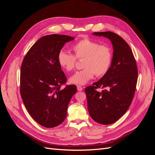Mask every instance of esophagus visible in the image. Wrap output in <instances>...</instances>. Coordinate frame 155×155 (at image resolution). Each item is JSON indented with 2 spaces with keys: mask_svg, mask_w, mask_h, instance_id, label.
<instances>
[{
  "mask_svg": "<svg viewBox=\"0 0 155 155\" xmlns=\"http://www.w3.org/2000/svg\"><path fill=\"white\" fill-rule=\"evenodd\" d=\"M77 88H78V91H81L83 90L82 87L79 86V85H78V86H77Z\"/></svg>",
  "mask_w": 155,
  "mask_h": 155,
  "instance_id": "1",
  "label": "esophagus"
}]
</instances>
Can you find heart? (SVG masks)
<instances>
[{
  "instance_id": "obj_1",
  "label": "heart",
  "mask_w": 155,
  "mask_h": 155,
  "mask_svg": "<svg viewBox=\"0 0 155 155\" xmlns=\"http://www.w3.org/2000/svg\"><path fill=\"white\" fill-rule=\"evenodd\" d=\"M72 50L74 55L61 50L58 56L59 65L67 72L75 68L77 59H83V69L76 72L69 81L76 85H83L92 79L94 75L102 76L109 70L112 62V50L107 45H100L90 39H83L75 44Z\"/></svg>"
}]
</instances>
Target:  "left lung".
<instances>
[{"instance_id": "left-lung-1", "label": "left lung", "mask_w": 155, "mask_h": 155, "mask_svg": "<svg viewBox=\"0 0 155 155\" xmlns=\"http://www.w3.org/2000/svg\"><path fill=\"white\" fill-rule=\"evenodd\" d=\"M110 40L113 56L110 67L99 81L85 88L89 114L97 123H114L129 109L133 101L138 79L137 62L129 45L112 31L94 32ZM104 89L101 92L97 89Z\"/></svg>"}]
</instances>
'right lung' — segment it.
<instances>
[{"instance_id": "right-lung-1", "label": "right lung", "mask_w": 155, "mask_h": 155, "mask_svg": "<svg viewBox=\"0 0 155 155\" xmlns=\"http://www.w3.org/2000/svg\"><path fill=\"white\" fill-rule=\"evenodd\" d=\"M74 38L65 35L42 37L22 61L20 92L23 103L33 119L41 125L52 128L67 117L69 102L77 92L75 85H61L67 77L58 56L64 45Z\"/></svg>"}]
</instances>
